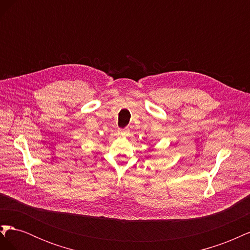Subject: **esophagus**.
<instances>
[{
    "instance_id": "obj_1",
    "label": "esophagus",
    "mask_w": 250,
    "mask_h": 250,
    "mask_svg": "<svg viewBox=\"0 0 250 250\" xmlns=\"http://www.w3.org/2000/svg\"><path fill=\"white\" fill-rule=\"evenodd\" d=\"M118 132L120 133V134H123V135H127L128 133H129V128H119L118 129Z\"/></svg>"
}]
</instances>
